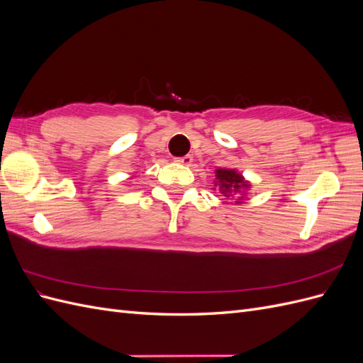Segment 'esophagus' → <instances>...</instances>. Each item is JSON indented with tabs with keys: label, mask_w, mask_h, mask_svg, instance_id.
Returning <instances> with one entry per match:
<instances>
[{
	"label": "esophagus",
	"mask_w": 363,
	"mask_h": 363,
	"mask_svg": "<svg viewBox=\"0 0 363 363\" xmlns=\"http://www.w3.org/2000/svg\"><path fill=\"white\" fill-rule=\"evenodd\" d=\"M192 160H194V157H192L191 155H188V156H183V157H179V159H177V162H179V163L186 164V167H189V164L192 163Z\"/></svg>",
	"instance_id": "1"
}]
</instances>
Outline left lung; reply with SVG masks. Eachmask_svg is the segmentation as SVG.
I'll list each match as a JSON object with an SVG mask.
<instances>
[{"label":"left lung","mask_w":363,"mask_h":363,"mask_svg":"<svg viewBox=\"0 0 363 363\" xmlns=\"http://www.w3.org/2000/svg\"><path fill=\"white\" fill-rule=\"evenodd\" d=\"M215 186L225 196V200H236L235 203H244L245 195L251 188V183L244 179V175L236 169L218 168L215 171ZM215 189V188H213Z\"/></svg>","instance_id":"obj_1"}]
</instances>
